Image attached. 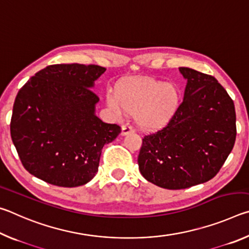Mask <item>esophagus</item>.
Returning a JSON list of instances; mask_svg holds the SVG:
<instances>
[{
	"instance_id": "esophagus-1",
	"label": "esophagus",
	"mask_w": 249,
	"mask_h": 249,
	"mask_svg": "<svg viewBox=\"0 0 249 249\" xmlns=\"http://www.w3.org/2000/svg\"><path fill=\"white\" fill-rule=\"evenodd\" d=\"M133 132H134V129H133V127H130L129 125H123V126H122V132H121L122 136H125V135H128V134L133 133Z\"/></svg>"
}]
</instances>
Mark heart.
<instances>
[{
  "mask_svg": "<svg viewBox=\"0 0 249 249\" xmlns=\"http://www.w3.org/2000/svg\"><path fill=\"white\" fill-rule=\"evenodd\" d=\"M105 99L116 117L125 113L134 115L141 128L154 129L166 125L175 116L181 104V91L174 83L136 77L120 82L116 92L107 91Z\"/></svg>",
  "mask_w": 249,
  "mask_h": 249,
  "instance_id": "1",
  "label": "heart"
}]
</instances>
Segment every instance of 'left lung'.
<instances>
[{"label": "left lung", "mask_w": 249, "mask_h": 249, "mask_svg": "<svg viewBox=\"0 0 249 249\" xmlns=\"http://www.w3.org/2000/svg\"><path fill=\"white\" fill-rule=\"evenodd\" d=\"M184 96L169 123L142 138L138 167L160 188L179 190L215 177L233 149L236 114L233 100L212 75L180 67Z\"/></svg>", "instance_id": "8db88e82"}]
</instances>
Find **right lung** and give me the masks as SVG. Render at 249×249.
<instances>
[{
    "instance_id": "1",
    "label": "right lung",
    "mask_w": 249,
    "mask_h": 249,
    "mask_svg": "<svg viewBox=\"0 0 249 249\" xmlns=\"http://www.w3.org/2000/svg\"><path fill=\"white\" fill-rule=\"evenodd\" d=\"M107 70L95 65H52L16 95L11 137L29 174L58 187L93 179L103 146L121 133L95 115L94 81Z\"/></svg>"
}]
</instances>
